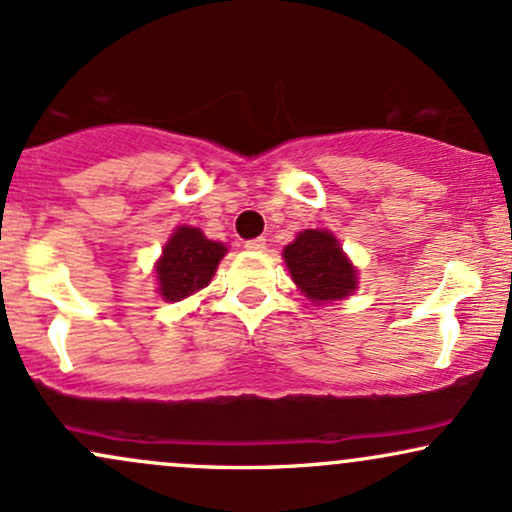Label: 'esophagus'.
<instances>
[{
  "mask_svg": "<svg viewBox=\"0 0 512 512\" xmlns=\"http://www.w3.org/2000/svg\"><path fill=\"white\" fill-rule=\"evenodd\" d=\"M245 248L252 250V252H262L264 248H267V240H264V238H252V240H248V243H245Z\"/></svg>",
  "mask_w": 512,
  "mask_h": 512,
  "instance_id": "1",
  "label": "esophagus"
}]
</instances>
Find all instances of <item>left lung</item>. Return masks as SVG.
<instances>
[{"label": "left lung", "mask_w": 512, "mask_h": 512, "mask_svg": "<svg viewBox=\"0 0 512 512\" xmlns=\"http://www.w3.org/2000/svg\"><path fill=\"white\" fill-rule=\"evenodd\" d=\"M291 279L310 303L342 301L358 289L356 267L330 231L308 228L284 248Z\"/></svg>", "instance_id": "left-lung-1"}]
</instances>
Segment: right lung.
Wrapping results in <instances>:
<instances>
[{"instance_id": "obj_1", "label": "right lung", "mask_w": 512, "mask_h": 512, "mask_svg": "<svg viewBox=\"0 0 512 512\" xmlns=\"http://www.w3.org/2000/svg\"><path fill=\"white\" fill-rule=\"evenodd\" d=\"M226 252V245L209 240L199 228H175L163 248L161 260L156 262L158 293L163 301L178 303L209 286Z\"/></svg>"}]
</instances>
